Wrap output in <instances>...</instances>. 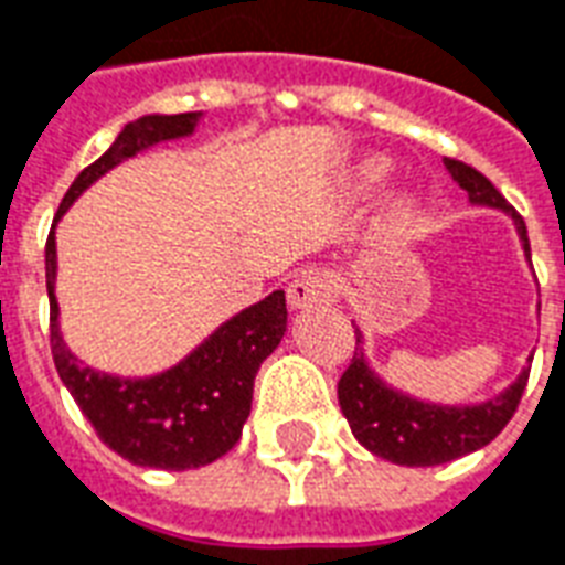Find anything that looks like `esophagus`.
Returning <instances> with one entry per match:
<instances>
[{
  "instance_id": "34e87169",
  "label": "esophagus",
  "mask_w": 565,
  "mask_h": 565,
  "mask_svg": "<svg viewBox=\"0 0 565 565\" xmlns=\"http://www.w3.org/2000/svg\"><path fill=\"white\" fill-rule=\"evenodd\" d=\"M339 295V279L330 270H307L288 282V303L295 309L324 303Z\"/></svg>"
}]
</instances>
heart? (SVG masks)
<instances>
[{
  "instance_id": "heart-1",
  "label": "heart",
  "mask_w": 565,
  "mask_h": 565,
  "mask_svg": "<svg viewBox=\"0 0 565 565\" xmlns=\"http://www.w3.org/2000/svg\"><path fill=\"white\" fill-rule=\"evenodd\" d=\"M363 181H366V184H375V181H381V167L363 169Z\"/></svg>"
}]
</instances>
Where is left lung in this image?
Instances as JSON below:
<instances>
[{
    "label": "left lung",
    "mask_w": 565,
    "mask_h": 565,
    "mask_svg": "<svg viewBox=\"0 0 565 565\" xmlns=\"http://www.w3.org/2000/svg\"><path fill=\"white\" fill-rule=\"evenodd\" d=\"M444 163L452 178L468 190L470 202L503 207L509 217L515 220L524 253L530 256L527 226L519 211L500 196L498 186L491 184L479 169L468 167L461 160L444 157ZM354 333H358V345H363V333L358 328ZM527 375L530 372H521L519 381L491 402H482L473 408H444V405H428V402H417V398L384 387L381 379H375V372L366 366L363 348H354V358L342 372L337 393L348 426L369 452H375L393 465L431 468V465L468 456L498 438L512 414L519 411L521 393L527 387Z\"/></svg>",
    "instance_id": "left-lung-1"
}]
</instances>
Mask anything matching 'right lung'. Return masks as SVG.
<instances>
[{"label":"right lung","mask_w":565,"mask_h":565,"mask_svg":"<svg viewBox=\"0 0 565 565\" xmlns=\"http://www.w3.org/2000/svg\"><path fill=\"white\" fill-rule=\"evenodd\" d=\"M202 113L142 116L125 125L104 157H97L67 186L53 220L65 214L92 181L109 169L167 139L193 134ZM46 237V295H50V348L58 379L95 426L97 438L139 468L193 470L217 461L235 447L253 405V381L262 360L286 333V291H274L256 307L237 312L214 330L178 366L154 379H116L95 372L71 354L58 330L56 303V235Z\"/></svg>","instance_id":"obj_1"}]
</instances>
